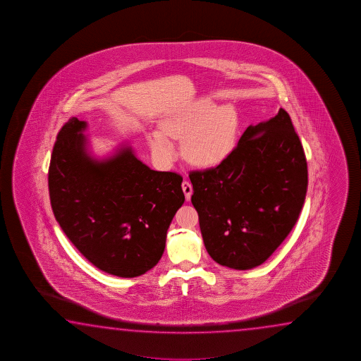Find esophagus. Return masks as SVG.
Here are the masks:
<instances>
[{
  "instance_id": "obj_1",
  "label": "esophagus",
  "mask_w": 361,
  "mask_h": 361,
  "mask_svg": "<svg viewBox=\"0 0 361 361\" xmlns=\"http://www.w3.org/2000/svg\"><path fill=\"white\" fill-rule=\"evenodd\" d=\"M182 190H183L185 200H187V201H190V196H192V192H193L192 184H190L188 180H183V183H182Z\"/></svg>"
}]
</instances>
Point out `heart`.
I'll return each mask as SVG.
<instances>
[{
	"mask_svg": "<svg viewBox=\"0 0 361 361\" xmlns=\"http://www.w3.org/2000/svg\"><path fill=\"white\" fill-rule=\"evenodd\" d=\"M159 128L147 137L158 159L171 161L174 147L169 139H183L184 159L200 168H214L226 161L235 149L238 111L233 104L216 107L209 99L202 98L163 117Z\"/></svg>",
	"mask_w": 361,
	"mask_h": 361,
	"instance_id": "obj_1",
	"label": "heart"
}]
</instances>
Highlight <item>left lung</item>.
<instances>
[{
	"label": "left lung",
	"instance_id": "left-lung-1",
	"mask_svg": "<svg viewBox=\"0 0 361 361\" xmlns=\"http://www.w3.org/2000/svg\"><path fill=\"white\" fill-rule=\"evenodd\" d=\"M190 179L209 257L236 270L263 264L292 231L306 200V155L287 111L250 125L226 161L190 171Z\"/></svg>",
	"mask_w": 361,
	"mask_h": 361
}]
</instances>
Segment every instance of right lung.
<instances>
[{
  "instance_id": "right-lung-1",
  "label": "right lung",
  "mask_w": 361,
  "mask_h": 361,
  "mask_svg": "<svg viewBox=\"0 0 361 361\" xmlns=\"http://www.w3.org/2000/svg\"><path fill=\"white\" fill-rule=\"evenodd\" d=\"M86 128L72 117L56 136L48 174L55 220L98 269L139 276L164 252L166 231L183 204V178L150 169L126 145L93 158Z\"/></svg>"
}]
</instances>
